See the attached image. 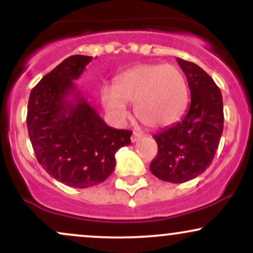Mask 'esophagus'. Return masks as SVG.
Returning <instances> with one entry per match:
<instances>
[{"mask_svg": "<svg viewBox=\"0 0 253 253\" xmlns=\"http://www.w3.org/2000/svg\"><path fill=\"white\" fill-rule=\"evenodd\" d=\"M143 136V134H140V133H136V132H133L132 134V138H130V140H132V143H135V141H138L139 139Z\"/></svg>", "mask_w": 253, "mask_h": 253, "instance_id": "1", "label": "esophagus"}]
</instances>
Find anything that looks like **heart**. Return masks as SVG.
<instances>
[{"instance_id":"obj_1","label":"heart","mask_w":253,"mask_h":253,"mask_svg":"<svg viewBox=\"0 0 253 253\" xmlns=\"http://www.w3.org/2000/svg\"><path fill=\"white\" fill-rule=\"evenodd\" d=\"M103 107L114 120L128 115L126 103L134 104L135 117L150 128H163L178 120L188 102L182 71L170 64H143L123 72L113 89H101Z\"/></svg>"}]
</instances>
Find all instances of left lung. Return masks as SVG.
I'll list each match as a JSON object with an SVG mask.
<instances>
[{
	"mask_svg": "<svg viewBox=\"0 0 253 253\" xmlns=\"http://www.w3.org/2000/svg\"><path fill=\"white\" fill-rule=\"evenodd\" d=\"M190 90V106L179 123L153 135L158 153L150 170L162 181L184 183L210 167L223 129L221 91L196 64L177 58Z\"/></svg>",
	"mask_w": 253,
	"mask_h": 253,
	"instance_id": "8db88e82",
	"label": "left lung"
}]
</instances>
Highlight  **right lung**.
<instances>
[{"label": "right lung", "mask_w": 253, "mask_h": 253, "mask_svg": "<svg viewBox=\"0 0 253 253\" xmlns=\"http://www.w3.org/2000/svg\"><path fill=\"white\" fill-rule=\"evenodd\" d=\"M91 59L66 58L40 80L28 100L27 129L38 162L54 179L74 188L108 178L115 153L130 144L132 135L104 123L72 82Z\"/></svg>", "instance_id": "obj_1"}]
</instances>
